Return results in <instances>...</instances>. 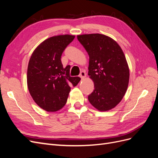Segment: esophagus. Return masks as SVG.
Wrapping results in <instances>:
<instances>
[{"mask_svg": "<svg viewBox=\"0 0 158 158\" xmlns=\"http://www.w3.org/2000/svg\"><path fill=\"white\" fill-rule=\"evenodd\" d=\"M85 76H86V73H85V71H82L80 73V77L81 78H84Z\"/></svg>", "mask_w": 158, "mask_h": 158, "instance_id": "1", "label": "esophagus"}]
</instances>
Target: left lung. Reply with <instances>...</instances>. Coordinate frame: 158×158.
<instances>
[{"mask_svg":"<svg viewBox=\"0 0 158 158\" xmlns=\"http://www.w3.org/2000/svg\"><path fill=\"white\" fill-rule=\"evenodd\" d=\"M78 41L89 55L88 75L94 89L88 100L99 111L112 109L121 102L129 82L125 54L112 38L99 33L78 35Z\"/></svg>","mask_w":158,"mask_h":158,"instance_id":"obj_1","label":"left lung"}]
</instances>
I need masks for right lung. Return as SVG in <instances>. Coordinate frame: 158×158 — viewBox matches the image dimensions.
Here are the masks:
<instances>
[{"label":"right lung","mask_w":158,"mask_h":158,"mask_svg":"<svg viewBox=\"0 0 158 158\" xmlns=\"http://www.w3.org/2000/svg\"><path fill=\"white\" fill-rule=\"evenodd\" d=\"M75 36L60 35L48 38L33 51L28 63L27 84L31 96L38 106L48 112L63 108L71 86L80 78L70 76V66L63 67L61 55Z\"/></svg>","instance_id":"obj_1"}]
</instances>
